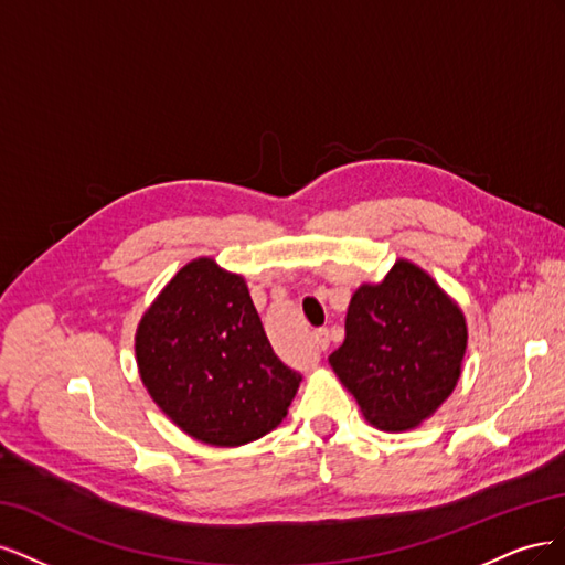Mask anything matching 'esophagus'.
Masks as SVG:
<instances>
[{"label": "esophagus", "instance_id": "1", "mask_svg": "<svg viewBox=\"0 0 565 565\" xmlns=\"http://www.w3.org/2000/svg\"><path fill=\"white\" fill-rule=\"evenodd\" d=\"M313 344H316V349L318 351H324L330 347V337H328V330H316V334H313Z\"/></svg>", "mask_w": 565, "mask_h": 565}]
</instances>
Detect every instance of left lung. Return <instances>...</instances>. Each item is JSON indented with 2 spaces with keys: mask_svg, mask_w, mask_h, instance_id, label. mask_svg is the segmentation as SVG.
I'll return each instance as SVG.
<instances>
[{
  "mask_svg": "<svg viewBox=\"0 0 565 565\" xmlns=\"http://www.w3.org/2000/svg\"><path fill=\"white\" fill-rule=\"evenodd\" d=\"M465 351V313L429 273L401 259L380 285L355 289L330 365L370 424L407 431L450 396Z\"/></svg>",
  "mask_w": 565,
  "mask_h": 565,
  "instance_id": "obj_1",
  "label": "left lung"
}]
</instances>
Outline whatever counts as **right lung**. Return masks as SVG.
Masks as SVG:
<instances>
[{"mask_svg":"<svg viewBox=\"0 0 565 565\" xmlns=\"http://www.w3.org/2000/svg\"><path fill=\"white\" fill-rule=\"evenodd\" d=\"M136 363L162 413L218 448L276 429L301 382L273 351L243 276L207 256L185 264L150 303Z\"/></svg>","mask_w":565,"mask_h":565,"instance_id":"right-lung-1","label":"right lung"}]
</instances>
